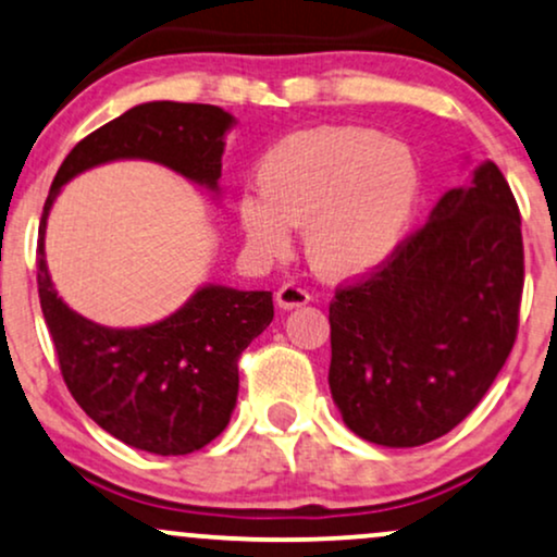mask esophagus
<instances>
[{
	"mask_svg": "<svg viewBox=\"0 0 557 557\" xmlns=\"http://www.w3.org/2000/svg\"><path fill=\"white\" fill-rule=\"evenodd\" d=\"M311 296H308L306 287H300L296 283H287L280 287L277 293H274V304H277L283 311H290V308H298V306H306Z\"/></svg>",
	"mask_w": 557,
	"mask_h": 557,
	"instance_id": "obj_1",
	"label": "esophagus"
}]
</instances>
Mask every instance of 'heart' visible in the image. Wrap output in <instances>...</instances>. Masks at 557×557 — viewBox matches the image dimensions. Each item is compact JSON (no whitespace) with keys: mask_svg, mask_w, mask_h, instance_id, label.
Here are the masks:
<instances>
[{"mask_svg":"<svg viewBox=\"0 0 557 557\" xmlns=\"http://www.w3.org/2000/svg\"><path fill=\"white\" fill-rule=\"evenodd\" d=\"M423 202V169L399 139L355 124L285 134L257 163V189L240 191L236 220L261 259L290 249L306 225V257L330 280H358L392 261Z\"/></svg>","mask_w":557,"mask_h":557,"instance_id":"1","label":"heart"}]
</instances>
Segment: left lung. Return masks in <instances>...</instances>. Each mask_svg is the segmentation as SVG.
Wrapping results in <instances>:
<instances>
[{"label": "left lung", "mask_w": 557, "mask_h": 557, "mask_svg": "<svg viewBox=\"0 0 557 557\" xmlns=\"http://www.w3.org/2000/svg\"><path fill=\"white\" fill-rule=\"evenodd\" d=\"M521 287L519 207L482 160L384 270L337 290L330 388L345 425L388 448L457 428L511 352Z\"/></svg>", "instance_id": "1"}]
</instances>
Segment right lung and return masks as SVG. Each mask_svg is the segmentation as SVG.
<instances>
[{
    "mask_svg": "<svg viewBox=\"0 0 557 557\" xmlns=\"http://www.w3.org/2000/svg\"><path fill=\"white\" fill-rule=\"evenodd\" d=\"M236 116L205 103L150 100L87 134L64 158L38 225V296L62 376L90 420L139 451L181 457L231 423L238 355L270 326L272 293L199 285L171 317L103 326L59 298L46 264V223L79 173L116 160H150L220 199L223 152Z\"/></svg>",
    "mask_w": 557,
    "mask_h": 557,
    "instance_id": "1",
    "label": "right lung"
}]
</instances>
